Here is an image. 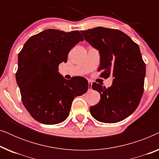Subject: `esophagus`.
Returning <instances> with one entry per match:
<instances>
[{"label":"esophagus","instance_id":"esophagus-1","mask_svg":"<svg viewBox=\"0 0 159 159\" xmlns=\"http://www.w3.org/2000/svg\"><path fill=\"white\" fill-rule=\"evenodd\" d=\"M92 84H93L92 82L88 81V90H92Z\"/></svg>","mask_w":159,"mask_h":159}]
</instances>
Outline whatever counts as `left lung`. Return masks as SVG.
Returning a JSON list of instances; mask_svg holds the SVG:
<instances>
[{
  "label": "left lung",
  "mask_w": 159,
  "mask_h": 159,
  "mask_svg": "<svg viewBox=\"0 0 159 159\" xmlns=\"http://www.w3.org/2000/svg\"><path fill=\"white\" fill-rule=\"evenodd\" d=\"M84 40L100 53L101 77H114L106 88L94 82L93 90L101 95L97 105L90 108L94 119L103 123L122 121L133 113L144 90L145 64L140 48L127 34L102 27L81 31Z\"/></svg>",
  "instance_id": "1"
}]
</instances>
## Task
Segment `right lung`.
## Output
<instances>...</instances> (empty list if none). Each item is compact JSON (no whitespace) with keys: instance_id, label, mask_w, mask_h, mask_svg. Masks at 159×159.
I'll list each match as a JSON object with an SVG mask.
<instances>
[{"instance_id":"right-lung-1","label":"right lung","mask_w":159,"mask_h":159,"mask_svg":"<svg viewBox=\"0 0 159 159\" xmlns=\"http://www.w3.org/2000/svg\"><path fill=\"white\" fill-rule=\"evenodd\" d=\"M84 39L79 31L48 29L32 36L18 55L16 74L21 101L30 115L44 125H56L69 116L75 97L87 92L84 77L64 79L58 65Z\"/></svg>"}]
</instances>
